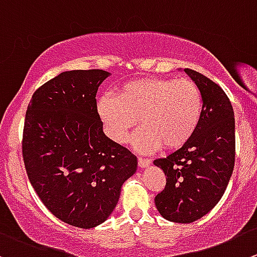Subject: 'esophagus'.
<instances>
[{
	"label": "esophagus",
	"mask_w": 257,
	"mask_h": 257,
	"mask_svg": "<svg viewBox=\"0 0 257 257\" xmlns=\"http://www.w3.org/2000/svg\"><path fill=\"white\" fill-rule=\"evenodd\" d=\"M138 161H139V167H140V168L149 167V165H150V163H151L150 159H145V158H139Z\"/></svg>",
	"instance_id": "1"
}]
</instances>
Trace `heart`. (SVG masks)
<instances>
[{
	"label": "heart",
	"mask_w": 257,
	"mask_h": 257,
	"mask_svg": "<svg viewBox=\"0 0 257 257\" xmlns=\"http://www.w3.org/2000/svg\"><path fill=\"white\" fill-rule=\"evenodd\" d=\"M97 112L107 136L113 143H126L139 122L143 124L131 138L139 153L182 148L197 130L202 113V94L187 78H141L124 83L114 97H102Z\"/></svg>",
	"instance_id": "b5f03b06"
}]
</instances>
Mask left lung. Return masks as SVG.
<instances>
[{
  "label": "left lung",
  "instance_id": "1",
  "mask_svg": "<svg viewBox=\"0 0 257 257\" xmlns=\"http://www.w3.org/2000/svg\"><path fill=\"white\" fill-rule=\"evenodd\" d=\"M202 94L197 130L185 145L154 160L167 185L155 197L159 213L168 221L192 223L208 213L223 195L234 167V113L224 90L192 69H184Z\"/></svg>",
  "mask_w": 257,
  "mask_h": 257
}]
</instances>
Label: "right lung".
<instances>
[{
    "instance_id": "1",
    "label": "right lung",
    "mask_w": 257,
    "mask_h": 257,
    "mask_svg": "<svg viewBox=\"0 0 257 257\" xmlns=\"http://www.w3.org/2000/svg\"><path fill=\"white\" fill-rule=\"evenodd\" d=\"M102 69L60 73L33 94L23 158L44 206L60 221L93 228L113 212L122 184L138 169L131 151L103 133L97 112Z\"/></svg>"
}]
</instances>
